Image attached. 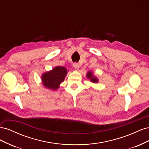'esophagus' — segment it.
Here are the masks:
<instances>
[{
  "label": "esophagus",
  "mask_w": 149,
  "mask_h": 149,
  "mask_svg": "<svg viewBox=\"0 0 149 149\" xmlns=\"http://www.w3.org/2000/svg\"><path fill=\"white\" fill-rule=\"evenodd\" d=\"M74 68L76 70H78L79 68V65H78V63H73V65Z\"/></svg>",
  "instance_id": "34e87169"
}]
</instances>
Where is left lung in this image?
Segmentation results:
<instances>
[{"label": "left lung", "instance_id": "1", "mask_svg": "<svg viewBox=\"0 0 149 149\" xmlns=\"http://www.w3.org/2000/svg\"><path fill=\"white\" fill-rule=\"evenodd\" d=\"M86 76L88 77V79H90V81H91V82L93 83H97L98 82V79L96 77H95L93 74V73L91 71H88L87 73V74H86Z\"/></svg>", "mask_w": 149, "mask_h": 149}]
</instances>
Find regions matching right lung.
<instances>
[{
  "mask_svg": "<svg viewBox=\"0 0 149 149\" xmlns=\"http://www.w3.org/2000/svg\"><path fill=\"white\" fill-rule=\"evenodd\" d=\"M68 73L66 68L63 66H56L55 68L42 74V80L45 88L56 90L59 88L60 84L63 81Z\"/></svg>",
  "mask_w": 149,
  "mask_h": 149,
  "instance_id": "1",
  "label": "right lung"
}]
</instances>
